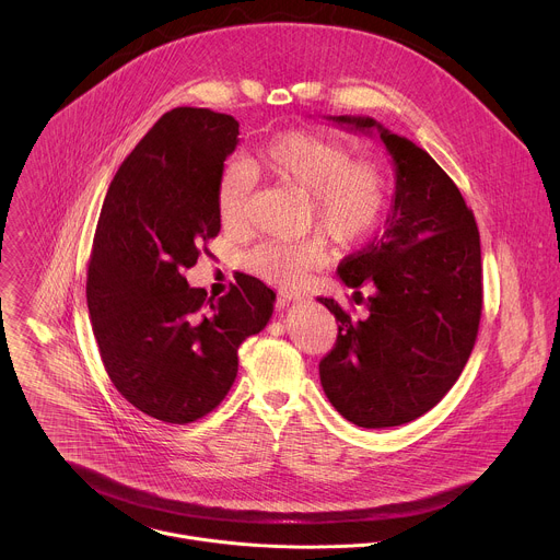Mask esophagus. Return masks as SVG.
I'll list each match as a JSON object with an SVG mask.
<instances>
[{
    "label": "esophagus",
    "instance_id": "1",
    "mask_svg": "<svg viewBox=\"0 0 560 560\" xmlns=\"http://www.w3.org/2000/svg\"><path fill=\"white\" fill-rule=\"evenodd\" d=\"M281 299H283L285 303H305V301H307L305 294H301V292H288V290H281Z\"/></svg>",
    "mask_w": 560,
    "mask_h": 560
}]
</instances>
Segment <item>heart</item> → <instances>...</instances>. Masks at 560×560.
<instances>
[{
    "instance_id": "heart-1",
    "label": "heart",
    "mask_w": 560,
    "mask_h": 560,
    "mask_svg": "<svg viewBox=\"0 0 560 560\" xmlns=\"http://www.w3.org/2000/svg\"><path fill=\"white\" fill-rule=\"evenodd\" d=\"M250 166L307 194V222L336 246L362 242L385 211V173L376 164L353 160L345 142L318 131L294 129L270 138L255 151ZM250 189L253 173L246 164L233 162L224 168L218 186V211L226 229H237L244 222ZM323 255V237L268 240L255 246L246 261L259 279L288 290L301 288Z\"/></svg>"
}]
</instances>
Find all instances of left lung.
<instances>
[{"label":"left lung","mask_w":560,"mask_h":560,"mask_svg":"<svg viewBox=\"0 0 560 560\" xmlns=\"http://www.w3.org/2000/svg\"><path fill=\"white\" fill-rule=\"evenodd\" d=\"M349 131L378 136L396 166L385 233L338 266L353 288H372L366 318L318 299L338 323L318 374L331 407L362 429L407 424L457 383L475 347L483 288L472 211L455 182L416 142L369 116H329Z\"/></svg>","instance_id":"obj_1"}]
</instances>
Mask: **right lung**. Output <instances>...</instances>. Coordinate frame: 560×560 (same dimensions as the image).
I'll use <instances>...</instances> for the list:
<instances>
[{
	"label": "right lung",
	"instance_id": "obj_1",
	"mask_svg": "<svg viewBox=\"0 0 560 560\" xmlns=\"http://www.w3.org/2000/svg\"><path fill=\"white\" fill-rule=\"evenodd\" d=\"M240 122L198 107L166 112L116 171L88 266V310L118 394L168 424L211 413L237 378V349L259 334L275 292L242 275L207 299L184 270L220 233L218 186Z\"/></svg>",
	"mask_w": 560,
	"mask_h": 560
}]
</instances>
